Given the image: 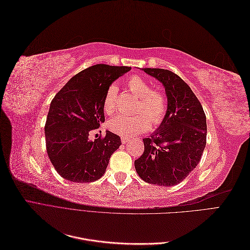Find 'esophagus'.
Segmentation results:
<instances>
[{
  "mask_svg": "<svg viewBox=\"0 0 250 250\" xmlns=\"http://www.w3.org/2000/svg\"><path fill=\"white\" fill-rule=\"evenodd\" d=\"M121 141H122V143H123V144H125V145H126V144H127V143H129L131 140H130L129 138L122 137V138H121Z\"/></svg>",
  "mask_w": 250,
  "mask_h": 250,
  "instance_id": "1",
  "label": "esophagus"
}]
</instances>
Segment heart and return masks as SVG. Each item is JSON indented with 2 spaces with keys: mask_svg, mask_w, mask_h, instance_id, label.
<instances>
[{
  "mask_svg": "<svg viewBox=\"0 0 250 250\" xmlns=\"http://www.w3.org/2000/svg\"><path fill=\"white\" fill-rule=\"evenodd\" d=\"M127 86L131 92L140 98L135 111V116H117L108 122L109 130L121 137H133L146 131L150 124H161L167 115L168 103L163 93L153 89L152 85L144 78L134 75L127 81ZM118 87L115 84L109 85L103 99L104 111L111 115L117 109ZM151 122L150 123L149 121Z\"/></svg>",
  "mask_w": 250,
  "mask_h": 250,
  "instance_id": "heart-1",
  "label": "heart"
}]
</instances>
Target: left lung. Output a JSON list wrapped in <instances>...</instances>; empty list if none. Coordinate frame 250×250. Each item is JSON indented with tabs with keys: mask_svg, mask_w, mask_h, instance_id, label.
I'll use <instances>...</instances> for the list:
<instances>
[{
	"mask_svg": "<svg viewBox=\"0 0 250 250\" xmlns=\"http://www.w3.org/2000/svg\"><path fill=\"white\" fill-rule=\"evenodd\" d=\"M142 70L163 83L168 109L160 127L143 139L145 150L134 167L146 183L171 187L183 181L201 160L207 145L206 113L191 87L175 73Z\"/></svg>",
	"mask_w": 250,
	"mask_h": 250,
	"instance_id": "obj_1",
	"label": "left lung"
}]
</instances>
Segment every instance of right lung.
I'll return each mask as SVG.
<instances>
[{"label":"right lung","instance_id":"obj_1","mask_svg":"<svg viewBox=\"0 0 250 250\" xmlns=\"http://www.w3.org/2000/svg\"><path fill=\"white\" fill-rule=\"evenodd\" d=\"M130 66L95 64L75 75L55 95L44 125L48 156L59 175L73 183H92L103 176L119 135L106 130L95 141L88 133L105 121L103 99L111 83Z\"/></svg>","mask_w":250,"mask_h":250}]
</instances>
